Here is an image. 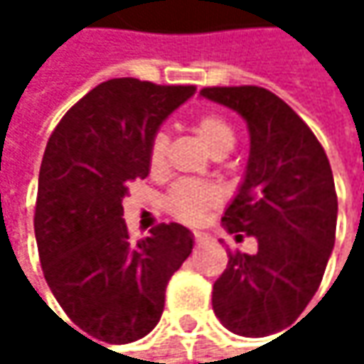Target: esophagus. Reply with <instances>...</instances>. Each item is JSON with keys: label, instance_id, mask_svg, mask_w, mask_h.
<instances>
[{"label": "esophagus", "instance_id": "esophagus-1", "mask_svg": "<svg viewBox=\"0 0 364 364\" xmlns=\"http://www.w3.org/2000/svg\"><path fill=\"white\" fill-rule=\"evenodd\" d=\"M193 240H196V245L200 247V245H204V242L208 240V236H206L204 232H193Z\"/></svg>", "mask_w": 364, "mask_h": 364}]
</instances>
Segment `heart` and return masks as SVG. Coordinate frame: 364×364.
I'll return each mask as SVG.
<instances>
[{
  "label": "heart",
  "instance_id": "obj_1",
  "mask_svg": "<svg viewBox=\"0 0 364 364\" xmlns=\"http://www.w3.org/2000/svg\"><path fill=\"white\" fill-rule=\"evenodd\" d=\"M196 132L202 139V143L208 147L210 154L230 151L234 145V128L230 126L228 119H223L217 113H202L196 119ZM166 147H168L166 134L158 132L149 145L151 173L162 171L164 158H166ZM217 204H219V191L215 187L193 181L177 183L166 198L168 210L185 223H198L206 215V210H210Z\"/></svg>",
  "mask_w": 364,
  "mask_h": 364
}]
</instances>
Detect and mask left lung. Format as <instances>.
<instances>
[{
  "mask_svg": "<svg viewBox=\"0 0 364 364\" xmlns=\"http://www.w3.org/2000/svg\"><path fill=\"white\" fill-rule=\"evenodd\" d=\"M242 115L251 136L245 179L221 219L230 234L257 240V253H230L213 287L221 325L265 337L299 318L321 287L335 245L337 193L327 154L308 124L259 86L202 88Z\"/></svg>",
  "mask_w": 364,
  "mask_h": 364,
  "instance_id": "left-lung-1",
  "label": "left lung"
}]
</instances>
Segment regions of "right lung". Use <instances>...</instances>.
Returning a JSON list of instances; mask_svg holds the SVG:
<instances>
[{"label":"right lung","instance_id":"obj_1","mask_svg":"<svg viewBox=\"0 0 364 364\" xmlns=\"http://www.w3.org/2000/svg\"><path fill=\"white\" fill-rule=\"evenodd\" d=\"M193 92L134 77L103 82L46 145L33 219L41 269L67 316L103 343L136 341L160 323L166 284L193 249L179 223L132 242L122 219L128 183L149 175L158 128Z\"/></svg>","mask_w":364,"mask_h":364}]
</instances>
